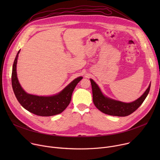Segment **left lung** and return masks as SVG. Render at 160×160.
Wrapping results in <instances>:
<instances>
[{"label":"left lung","mask_w":160,"mask_h":160,"mask_svg":"<svg viewBox=\"0 0 160 160\" xmlns=\"http://www.w3.org/2000/svg\"><path fill=\"white\" fill-rule=\"evenodd\" d=\"M92 91H93V101L97 109L104 113L118 117H126L135 112L147 97L150 84L145 93L138 99L130 103L122 102L105 97L97 83L90 79Z\"/></svg>","instance_id":"8db88e82"}]
</instances>
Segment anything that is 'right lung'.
<instances>
[{
	"instance_id": "add662e5",
	"label": "right lung",
	"mask_w": 160,
	"mask_h": 160,
	"mask_svg": "<svg viewBox=\"0 0 160 160\" xmlns=\"http://www.w3.org/2000/svg\"><path fill=\"white\" fill-rule=\"evenodd\" d=\"M19 52L20 50L14 60L12 74V88L19 102L27 110L39 116L48 117L61 113L69 104L72 92L82 77L74 79L61 92L53 96L43 97L28 94L21 88L17 77L16 67Z\"/></svg>"
}]
</instances>
